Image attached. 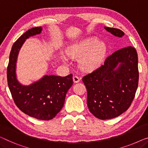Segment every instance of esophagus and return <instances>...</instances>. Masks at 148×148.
<instances>
[{"label": "esophagus", "instance_id": "34e87169", "mask_svg": "<svg viewBox=\"0 0 148 148\" xmlns=\"http://www.w3.org/2000/svg\"><path fill=\"white\" fill-rule=\"evenodd\" d=\"M80 78H79L78 76H76V75H75V76H73V81L74 83H78L80 82Z\"/></svg>", "mask_w": 148, "mask_h": 148}]
</instances>
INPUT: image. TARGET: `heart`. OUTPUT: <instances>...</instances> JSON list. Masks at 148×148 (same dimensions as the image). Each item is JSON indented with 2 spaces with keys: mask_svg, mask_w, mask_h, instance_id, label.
I'll use <instances>...</instances> for the list:
<instances>
[{
  "mask_svg": "<svg viewBox=\"0 0 148 148\" xmlns=\"http://www.w3.org/2000/svg\"><path fill=\"white\" fill-rule=\"evenodd\" d=\"M106 47L96 39H88L70 47L67 50L68 55L80 56V66L84 70H92L98 66L104 58Z\"/></svg>",
  "mask_w": 148,
  "mask_h": 148,
  "instance_id": "heart-1",
  "label": "heart"
}]
</instances>
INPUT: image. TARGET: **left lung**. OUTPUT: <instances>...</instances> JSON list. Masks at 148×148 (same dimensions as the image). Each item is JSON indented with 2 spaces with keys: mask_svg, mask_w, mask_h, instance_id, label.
I'll use <instances>...</instances> for the list:
<instances>
[{
  "mask_svg": "<svg viewBox=\"0 0 148 148\" xmlns=\"http://www.w3.org/2000/svg\"><path fill=\"white\" fill-rule=\"evenodd\" d=\"M104 28L120 38L124 35V32L118 28ZM138 80V58L136 48L130 46L112 53L102 65L82 78L87 90L90 112L100 120H108L121 115L133 102Z\"/></svg>",
  "mask_w": 148,
  "mask_h": 148,
  "instance_id": "left-lung-1",
  "label": "left lung"
}]
</instances>
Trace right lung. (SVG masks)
I'll use <instances>...</instances> for the list:
<instances>
[{"mask_svg": "<svg viewBox=\"0 0 148 148\" xmlns=\"http://www.w3.org/2000/svg\"><path fill=\"white\" fill-rule=\"evenodd\" d=\"M41 26L28 30L13 45L7 67V82L16 106L29 116L42 120H50L60 112L64 103L68 90L73 84L72 74L62 77L45 76L31 85L25 86L16 78V62L19 50L26 39L38 34Z\"/></svg>", "mask_w": 148, "mask_h": 148, "instance_id": "right-lung-1", "label": "right lung"}]
</instances>
